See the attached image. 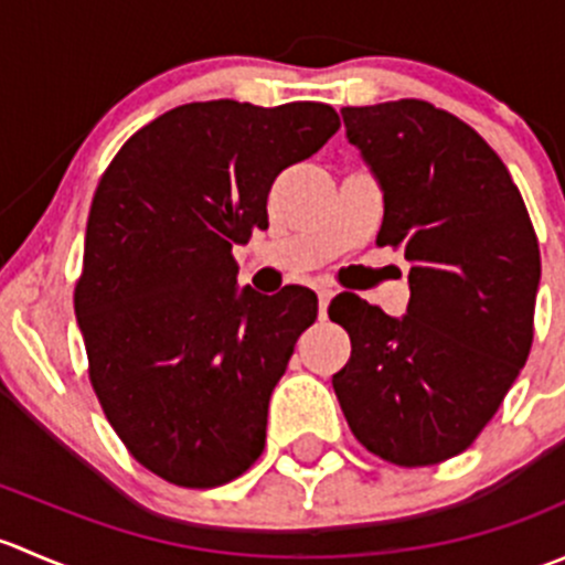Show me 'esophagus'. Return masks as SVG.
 <instances>
[{
  "label": "esophagus",
  "instance_id": "esophagus-1",
  "mask_svg": "<svg viewBox=\"0 0 565 565\" xmlns=\"http://www.w3.org/2000/svg\"><path fill=\"white\" fill-rule=\"evenodd\" d=\"M330 298H333V289H328V287H319V289H317V300H319V317H324V311H328V306H330Z\"/></svg>",
  "mask_w": 565,
  "mask_h": 565
}]
</instances>
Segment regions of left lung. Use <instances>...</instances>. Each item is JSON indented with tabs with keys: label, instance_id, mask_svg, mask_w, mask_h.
<instances>
[{
	"label": "left lung",
	"instance_id": "8db88e82",
	"mask_svg": "<svg viewBox=\"0 0 565 565\" xmlns=\"http://www.w3.org/2000/svg\"><path fill=\"white\" fill-rule=\"evenodd\" d=\"M341 117L383 188L377 243L404 248L409 306L396 319L333 298L328 315L352 341L333 391L380 459L440 465L472 446L525 366L539 241L505 163L459 117L415 98Z\"/></svg>",
	"mask_w": 565,
	"mask_h": 565
}]
</instances>
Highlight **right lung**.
<instances>
[{
	"label": "right lung",
	"mask_w": 565,
	"mask_h": 565,
	"mask_svg": "<svg viewBox=\"0 0 565 565\" xmlns=\"http://www.w3.org/2000/svg\"><path fill=\"white\" fill-rule=\"evenodd\" d=\"M339 125L315 100L185 104L100 177L73 303L108 424L163 481L221 487L265 448L267 402L317 295L241 292L232 248L267 230L273 180Z\"/></svg>",
	"instance_id": "add662e5"
}]
</instances>
